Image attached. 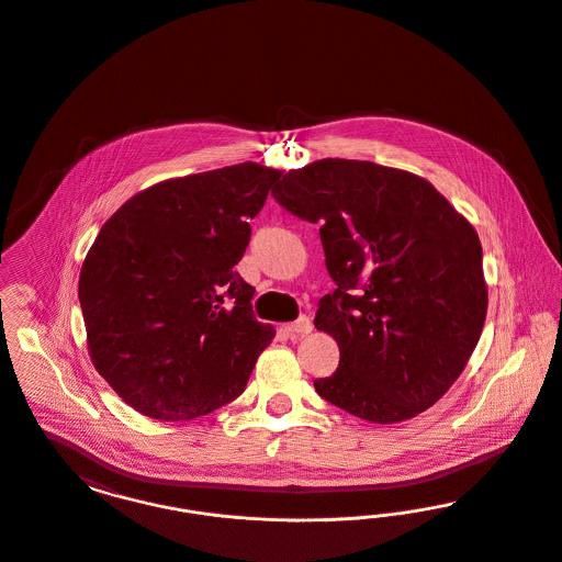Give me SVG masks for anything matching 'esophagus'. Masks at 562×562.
I'll return each mask as SVG.
<instances>
[{
    "instance_id": "34e87169",
    "label": "esophagus",
    "mask_w": 562,
    "mask_h": 562,
    "mask_svg": "<svg viewBox=\"0 0 562 562\" xmlns=\"http://www.w3.org/2000/svg\"><path fill=\"white\" fill-rule=\"evenodd\" d=\"M284 330L291 335V337H296V335H307L310 330H312V322L307 316H301V318H296V321L291 322V324H286L284 326Z\"/></svg>"
}]
</instances>
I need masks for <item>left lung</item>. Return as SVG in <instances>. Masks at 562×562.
<instances>
[{"label": "left lung", "mask_w": 562, "mask_h": 562, "mask_svg": "<svg viewBox=\"0 0 562 562\" xmlns=\"http://www.w3.org/2000/svg\"><path fill=\"white\" fill-rule=\"evenodd\" d=\"M289 213L321 225L335 293L316 328L339 367L314 381L322 398L373 424L429 408L454 383L486 318L474 227L411 172L373 161H314L273 188Z\"/></svg>", "instance_id": "1"}]
</instances>
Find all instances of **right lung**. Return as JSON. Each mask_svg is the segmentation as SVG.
Masks as SVG:
<instances>
[{
	"label": "right lung",
	"mask_w": 562,
	"mask_h": 562,
	"mask_svg": "<svg viewBox=\"0 0 562 562\" xmlns=\"http://www.w3.org/2000/svg\"><path fill=\"white\" fill-rule=\"evenodd\" d=\"M276 179L246 161L164 181L99 232L78 293L88 348L134 411L186 422L244 392L276 330L255 318V289L234 268Z\"/></svg>",
	"instance_id": "obj_1"
}]
</instances>
